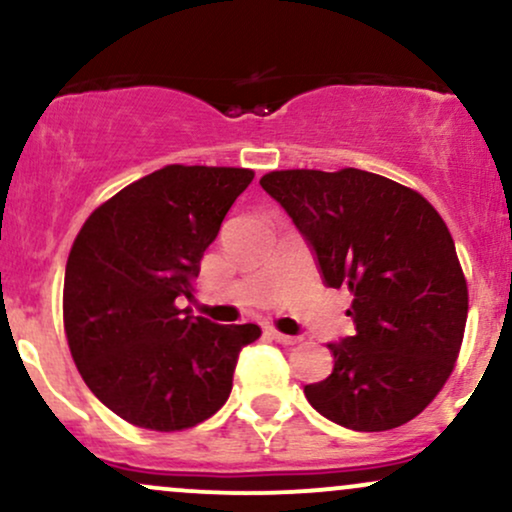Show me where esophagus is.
<instances>
[{"label":"esophagus","instance_id":"esophagus-1","mask_svg":"<svg viewBox=\"0 0 512 512\" xmlns=\"http://www.w3.org/2000/svg\"><path fill=\"white\" fill-rule=\"evenodd\" d=\"M267 334L274 339V342H279V344H296V342H301V337H293V334H284V332H276V330H269Z\"/></svg>","mask_w":512,"mask_h":512}]
</instances>
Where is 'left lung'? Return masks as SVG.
Here are the masks:
<instances>
[{
  "label": "left lung",
  "mask_w": 512,
  "mask_h": 512,
  "mask_svg": "<svg viewBox=\"0 0 512 512\" xmlns=\"http://www.w3.org/2000/svg\"><path fill=\"white\" fill-rule=\"evenodd\" d=\"M262 190L313 250L322 281L349 289L356 334L330 344L334 368L305 385L315 411L351 431H390L450 378L467 322V281L440 214L368 170H274Z\"/></svg>",
  "instance_id": "1"
}]
</instances>
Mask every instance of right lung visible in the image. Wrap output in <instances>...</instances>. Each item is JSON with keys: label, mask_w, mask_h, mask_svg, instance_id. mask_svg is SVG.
<instances>
[{"label": "right lung", "mask_w": 512, "mask_h": 512, "mask_svg": "<svg viewBox=\"0 0 512 512\" xmlns=\"http://www.w3.org/2000/svg\"><path fill=\"white\" fill-rule=\"evenodd\" d=\"M255 173L166 166L101 204L64 272V332L81 378L120 419L182 431L216 414L257 325H216L180 310L204 250Z\"/></svg>", "instance_id": "right-lung-1"}]
</instances>
